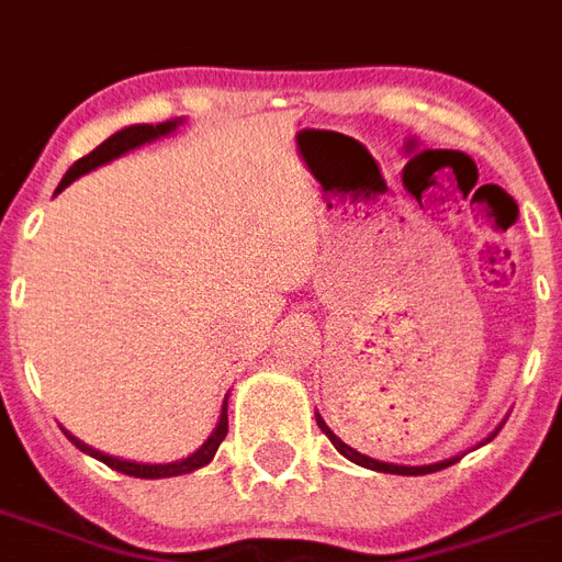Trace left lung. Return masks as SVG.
I'll return each instance as SVG.
<instances>
[{
    "mask_svg": "<svg viewBox=\"0 0 562 562\" xmlns=\"http://www.w3.org/2000/svg\"><path fill=\"white\" fill-rule=\"evenodd\" d=\"M315 419H317V426H321V431H324V435L329 437V440H333V446H335V449H338V452H341L344 458H347V461L359 463V467H364V470H375V472H393V475H426V472L446 470V467H452V463H458V461H461V454H454V458H446V461H437V463H423V467H408V463H387V461H375V458H370V454H361V452H356V449H352V446H347V443H344L341 437L335 435L333 428L326 426V423H324V417H321V414H315ZM498 428H502V426H498ZM498 428H496V431H490V437H487V440H493V437L498 435ZM487 440H484V443H487Z\"/></svg>",
    "mask_w": 562,
    "mask_h": 562,
    "instance_id": "obj_1",
    "label": "left lung"
}]
</instances>
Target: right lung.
Returning a JSON list of instances; mask_svg holds the SVG:
<instances>
[{"mask_svg":"<svg viewBox=\"0 0 562 562\" xmlns=\"http://www.w3.org/2000/svg\"><path fill=\"white\" fill-rule=\"evenodd\" d=\"M183 122H187V119L180 116V119H171V122H160V125L122 127V131H116L113 136H108V139H104L99 148H92L87 157H81L78 162H72V166H69V171L64 175V180H60V187L55 189V194L64 192L69 183H75V180L81 178V175H87V171L99 169V166H108V162H113L116 157H122V154L134 151V148H139V145L154 143V139H160V136L175 134V131H178ZM64 435L69 437V440H72V443L78 446L83 454H90V458H95V461L108 463L110 470L125 472V475H134V479H171V475H187V472H194V470H201V467H206V463L215 458V452H218L221 440L227 437V396H224L218 423H215V428H212V435L206 437V440H203V443L198 446L192 454H187V458H180V461H171V463L122 461V458H113V454H104V452H99V449H92V446H87L83 440H78L72 431H66V428H64Z\"/></svg>","mask_w":562,"mask_h":562,"instance_id":"right-lung-1","label":"right lung"}]
</instances>
